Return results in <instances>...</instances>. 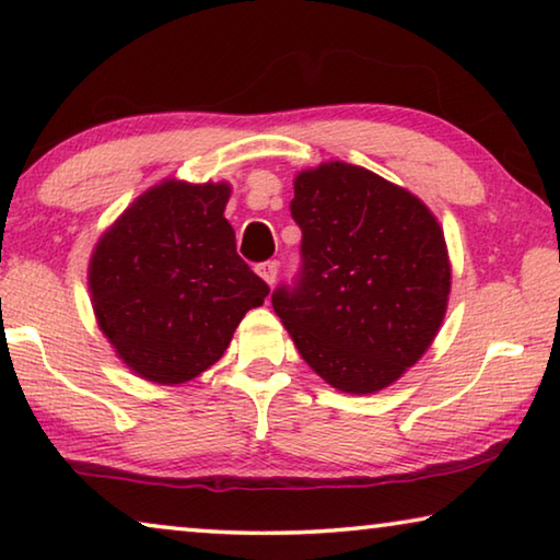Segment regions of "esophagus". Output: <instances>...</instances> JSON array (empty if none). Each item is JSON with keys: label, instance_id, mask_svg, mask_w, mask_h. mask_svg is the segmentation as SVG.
Instances as JSON below:
<instances>
[{"label": "esophagus", "instance_id": "34e87169", "mask_svg": "<svg viewBox=\"0 0 560 560\" xmlns=\"http://www.w3.org/2000/svg\"><path fill=\"white\" fill-rule=\"evenodd\" d=\"M257 273L269 283V287H273V281H277V273H279V264L277 261H261V264H257Z\"/></svg>", "mask_w": 560, "mask_h": 560}]
</instances>
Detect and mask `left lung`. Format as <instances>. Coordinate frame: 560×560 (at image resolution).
Here are the masks:
<instances>
[{
	"label": "left lung",
	"mask_w": 560,
	"mask_h": 560,
	"mask_svg": "<svg viewBox=\"0 0 560 560\" xmlns=\"http://www.w3.org/2000/svg\"><path fill=\"white\" fill-rule=\"evenodd\" d=\"M299 287L271 306L311 371L348 395L390 387L432 346L452 264L438 217L410 189L328 160L293 177Z\"/></svg>",
	"instance_id": "left-lung-1"
}]
</instances>
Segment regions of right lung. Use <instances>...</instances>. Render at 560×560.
I'll return each mask as SVG.
<instances>
[{"label": "right lung", "mask_w": 560, "mask_h": 560, "mask_svg": "<svg viewBox=\"0 0 560 560\" xmlns=\"http://www.w3.org/2000/svg\"><path fill=\"white\" fill-rule=\"evenodd\" d=\"M230 183L167 177L98 236L89 261L96 324L128 371L183 385L230 348L269 287L236 254Z\"/></svg>", "instance_id": "right-lung-1"}]
</instances>
